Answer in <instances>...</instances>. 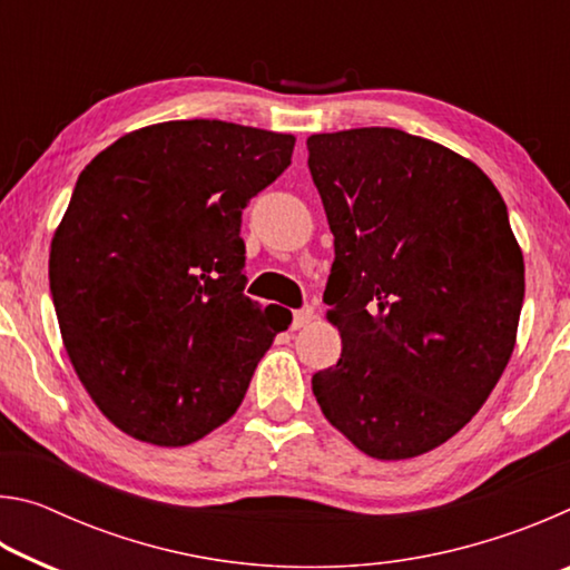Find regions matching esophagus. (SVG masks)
<instances>
[{"label":"esophagus","mask_w":570,"mask_h":570,"mask_svg":"<svg viewBox=\"0 0 570 570\" xmlns=\"http://www.w3.org/2000/svg\"><path fill=\"white\" fill-rule=\"evenodd\" d=\"M314 322V308L312 306H304L294 312V320H292V330H302V326L312 324Z\"/></svg>","instance_id":"1"}]
</instances>
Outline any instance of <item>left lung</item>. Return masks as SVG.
Returning <instances> with one entry per match:
<instances>
[{"instance_id": "obj_1", "label": "left lung", "mask_w": 570, "mask_h": 570, "mask_svg": "<svg viewBox=\"0 0 570 570\" xmlns=\"http://www.w3.org/2000/svg\"><path fill=\"white\" fill-rule=\"evenodd\" d=\"M306 148L342 336L314 397L364 455L417 458L465 428L513 354L525 264L505 200L475 163L397 128L308 135Z\"/></svg>"}]
</instances>
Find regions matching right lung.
<instances>
[{
	"label": "right lung",
	"mask_w": 570,
	"mask_h": 570,
	"mask_svg": "<svg viewBox=\"0 0 570 570\" xmlns=\"http://www.w3.org/2000/svg\"><path fill=\"white\" fill-rule=\"evenodd\" d=\"M294 142L168 120L122 135L77 178L50 246L52 302L77 377L125 435L160 448L208 435L292 324L244 296L240 210Z\"/></svg>",
	"instance_id": "1"
}]
</instances>
